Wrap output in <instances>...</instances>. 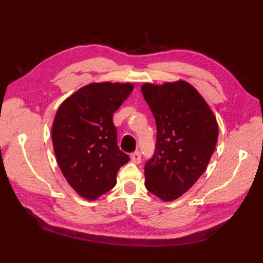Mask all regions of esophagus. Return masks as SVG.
<instances>
[{
    "label": "esophagus",
    "mask_w": 263,
    "mask_h": 263,
    "mask_svg": "<svg viewBox=\"0 0 263 263\" xmlns=\"http://www.w3.org/2000/svg\"><path fill=\"white\" fill-rule=\"evenodd\" d=\"M130 158H131L132 163H135V164H140L141 163V155L139 152H135L133 154H131Z\"/></svg>",
    "instance_id": "esophagus-1"
}]
</instances>
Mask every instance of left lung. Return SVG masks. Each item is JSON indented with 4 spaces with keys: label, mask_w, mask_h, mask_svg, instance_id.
Segmentation results:
<instances>
[{
    "label": "left lung",
    "mask_w": 263,
    "mask_h": 263,
    "mask_svg": "<svg viewBox=\"0 0 263 263\" xmlns=\"http://www.w3.org/2000/svg\"><path fill=\"white\" fill-rule=\"evenodd\" d=\"M141 91L157 126L155 155L144 166V185L168 202L203 174L217 144V120L200 92L184 80L146 82Z\"/></svg>",
    "instance_id": "8db88e82"
}]
</instances>
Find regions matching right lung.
Masks as SVG:
<instances>
[{
  "instance_id": "1",
  "label": "right lung",
  "mask_w": 263,
  "mask_h": 263,
  "mask_svg": "<svg viewBox=\"0 0 263 263\" xmlns=\"http://www.w3.org/2000/svg\"><path fill=\"white\" fill-rule=\"evenodd\" d=\"M130 82H91L60 105L52 141L60 170L81 198L92 201L116 184L130 158L117 146L113 114L132 92Z\"/></svg>"
}]
</instances>
